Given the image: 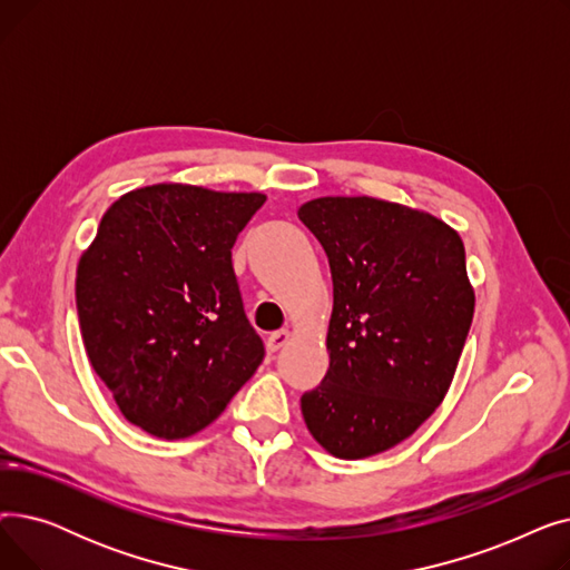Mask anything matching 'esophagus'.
Returning <instances> with one entry per match:
<instances>
[{
	"mask_svg": "<svg viewBox=\"0 0 570 570\" xmlns=\"http://www.w3.org/2000/svg\"><path fill=\"white\" fill-rule=\"evenodd\" d=\"M291 337H293V333L288 331V327H284V331H277V333L269 335V340H267V348L275 353V351H279L282 346H286V344L291 342Z\"/></svg>",
	"mask_w": 570,
	"mask_h": 570,
	"instance_id": "esophagus-1",
	"label": "esophagus"
}]
</instances>
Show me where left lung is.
Here are the masks:
<instances>
[{
  "mask_svg": "<svg viewBox=\"0 0 570 570\" xmlns=\"http://www.w3.org/2000/svg\"><path fill=\"white\" fill-rule=\"evenodd\" d=\"M333 273L331 367L301 400L309 434L342 460L409 439L443 402L475 295L464 243L423 209L323 196L297 209Z\"/></svg>",
  "mask_w": 570,
  "mask_h": 570,
  "instance_id": "obj_1",
  "label": "left lung"
}]
</instances>
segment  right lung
I'll return each mask as SVG.
<instances>
[{
	"label": "right lung",
	"instance_id": "add662e5",
	"mask_svg": "<svg viewBox=\"0 0 570 570\" xmlns=\"http://www.w3.org/2000/svg\"><path fill=\"white\" fill-rule=\"evenodd\" d=\"M258 191L149 185L119 196L76 269L85 353L127 421L187 439L263 363L230 263Z\"/></svg>",
	"mask_w": 570,
	"mask_h": 570
}]
</instances>
